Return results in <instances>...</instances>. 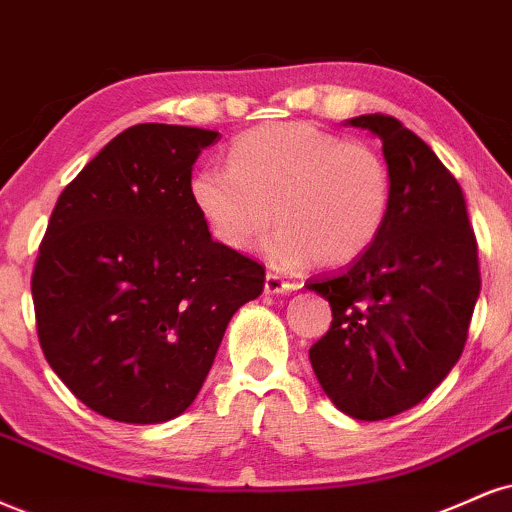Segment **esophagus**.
Returning <instances> with one entry per match:
<instances>
[{
    "label": "esophagus",
    "mask_w": 512,
    "mask_h": 512,
    "mask_svg": "<svg viewBox=\"0 0 512 512\" xmlns=\"http://www.w3.org/2000/svg\"><path fill=\"white\" fill-rule=\"evenodd\" d=\"M293 283L281 279L279 274L276 272H267V276H264V293L267 295H279V293H291L293 291Z\"/></svg>",
    "instance_id": "esophagus-1"
}]
</instances>
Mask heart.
I'll list each match as a JSON object with an SVG mask.
<instances>
[{
  "instance_id": "obj_1",
  "label": "heart",
  "mask_w": 512,
  "mask_h": 512,
  "mask_svg": "<svg viewBox=\"0 0 512 512\" xmlns=\"http://www.w3.org/2000/svg\"><path fill=\"white\" fill-rule=\"evenodd\" d=\"M190 200L224 248H252L274 214L264 248L276 267H346L384 231L393 178L365 143L307 121L269 123L233 140L229 166L197 169Z\"/></svg>"
}]
</instances>
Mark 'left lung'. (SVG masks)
I'll list each match as a JSON object with an SVG mask.
<instances>
[{
  "instance_id": "left-lung-1",
  "label": "left lung",
  "mask_w": 512,
  "mask_h": 512,
  "mask_svg": "<svg viewBox=\"0 0 512 512\" xmlns=\"http://www.w3.org/2000/svg\"><path fill=\"white\" fill-rule=\"evenodd\" d=\"M346 126L381 140L393 205L360 260L305 283L334 317L310 362L338 410L374 422L415 408L458 362L479 298L477 240L463 188L420 135L386 114Z\"/></svg>"
}]
</instances>
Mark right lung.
<instances>
[{"mask_svg": "<svg viewBox=\"0 0 512 512\" xmlns=\"http://www.w3.org/2000/svg\"><path fill=\"white\" fill-rule=\"evenodd\" d=\"M217 131L138 123L83 166L49 217L33 272L42 353L116 422L188 410L264 267L209 236L190 176Z\"/></svg>", "mask_w": 512, "mask_h": 512, "instance_id": "obj_1", "label": "right lung"}]
</instances>
